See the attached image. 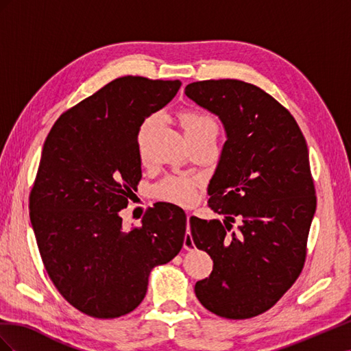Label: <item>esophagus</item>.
Segmentation results:
<instances>
[{
	"mask_svg": "<svg viewBox=\"0 0 351 351\" xmlns=\"http://www.w3.org/2000/svg\"><path fill=\"white\" fill-rule=\"evenodd\" d=\"M189 219H190V215H187V222H189ZM184 249L186 250H193L195 249V243H193V239H192V234H190V232L187 231L186 232V236H184Z\"/></svg>",
	"mask_w": 351,
	"mask_h": 351,
	"instance_id": "obj_1",
	"label": "esophagus"
}]
</instances>
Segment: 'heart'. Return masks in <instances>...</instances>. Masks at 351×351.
Masks as SVG:
<instances>
[{"instance_id":"heart-1","label":"heart","mask_w":351,"mask_h":351,"mask_svg":"<svg viewBox=\"0 0 351 351\" xmlns=\"http://www.w3.org/2000/svg\"><path fill=\"white\" fill-rule=\"evenodd\" d=\"M158 120V115H151L141 124L137 132L136 143L139 156L145 159L146 143L149 137L151 129ZM180 121L183 124L184 134L189 142L199 139H217L218 134V123L210 114L200 110H184L180 112ZM158 195L164 200L171 202L182 206L192 205L197 195V182L189 177H168L167 180L158 186Z\"/></svg>"}]
</instances>
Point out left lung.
Wrapping results in <instances>:
<instances>
[{
	"instance_id": "obj_1",
	"label": "left lung",
	"mask_w": 351,
	"mask_h": 351,
	"mask_svg": "<svg viewBox=\"0 0 351 351\" xmlns=\"http://www.w3.org/2000/svg\"><path fill=\"white\" fill-rule=\"evenodd\" d=\"M184 93L227 134L208 186V205L224 226L190 218L196 247L214 261L195 293L212 313L247 319L271 309L303 269L316 210L309 151L294 117L254 84L204 80ZM236 216L242 224L231 232Z\"/></svg>"
}]
</instances>
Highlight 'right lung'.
<instances>
[{"label":"right lung","instance_id":"add662e5","mask_svg":"<svg viewBox=\"0 0 351 351\" xmlns=\"http://www.w3.org/2000/svg\"><path fill=\"white\" fill-rule=\"evenodd\" d=\"M180 86L119 77L62 114L47 136L29 197L32 228L57 290L89 316L112 319L134 311L152 268L183 247L182 208L161 202L129 231L120 217L142 178L139 127Z\"/></svg>","mask_w":351,"mask_h":351}]
</instances>
